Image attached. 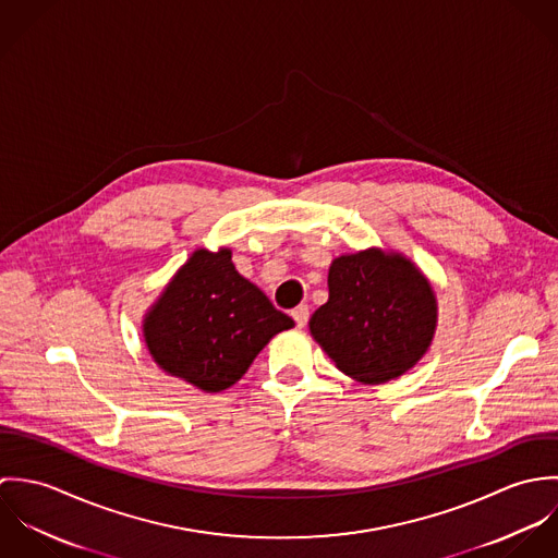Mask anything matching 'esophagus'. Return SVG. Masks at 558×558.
Segmentation results:
<instances>
[{"label": "esophagus", "mask_w": 558, "mask_h": 558, "mask_svg": "<svg viewBox=\"0 0 558 558\" xmlns=\"http://www.w3.org/2000/svg\"><path fill=\"white\" fill-rule=\"evenodd\" d=\"M292 318H294L299 328H303L307 324V319H310V307L307 305H299L296 310H292Z\"/></svg>", "instance_id": "esophagus-1"}]
</instances>
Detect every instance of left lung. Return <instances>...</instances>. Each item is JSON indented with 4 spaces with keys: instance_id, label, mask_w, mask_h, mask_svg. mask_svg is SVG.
<instances>
[{
    "instance_id": "1",
    "label": "left lung",
    "mask_w": 558,
    "mask_h": 558,
    "mask_svg": "<svg viewBox=\"0 0 558 558\" xmlns=\"http://www.w3.org/2000/svg\"><path fill=\"white\" fill-rule=\"evenodd\" d=\"M436 299L401 255L378 248L341 255L328 270V301L310 330L335 365L367 385L393 380L432 343Z\"/></svg>"
}]
</instances>
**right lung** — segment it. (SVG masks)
<instances>
[{
  "mask_svg": "<svg viewBox=\"0 0 558 558\" xmlns=\"http://www.w3.org/2000/svg\"><path fill=\"white\" fill-rule=\"evenodd\" d=\"M294 326L232 264V251H195L146 316L144 335L167 374L217 393L248 369L272 335Z\"/></svg>",
  "mask_w": 558,
  "mask_h": 558,
  "instance_id": "obj_1",
  "label": "right lung"
}]
</instances>
